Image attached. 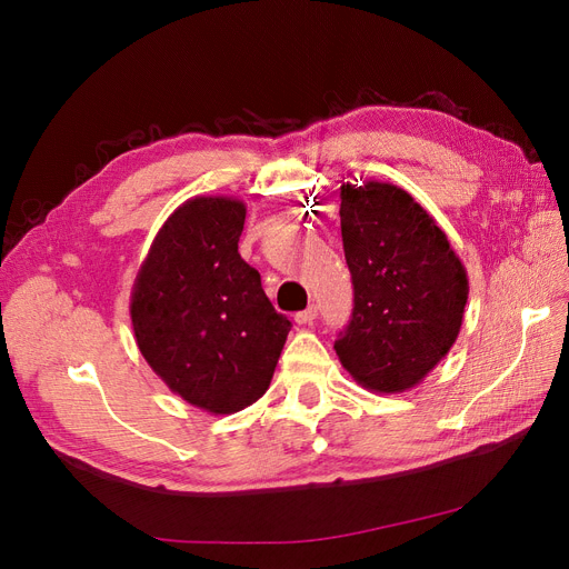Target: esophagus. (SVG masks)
I'll use <instances>...</instances> for the list:
<instances>
[{
    "mask_svg": "<svg viewBox=\"0 0 569 569\" xmlns=\"http://www.w3.org/2000/svg\"><path fill=\"white\" fill-rule=\"evenodd\" d=\"M316 318H318V308H316V306H308L306 311H301V313L295 316V322H297V325H311Z\"/></svg>",
    "mask_w": 569,
    "mask_h": 569,
    "instance_id": "esophagus-1",
    "label": "esophagus"
}]
</instances>
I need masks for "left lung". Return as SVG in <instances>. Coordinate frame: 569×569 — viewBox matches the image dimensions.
I'll list each match as a JSON object with an SVG mask.
<instances>
[{
	"label": "left lung",
	"instance_id": "1",
	"mask_svg": "<svg viewBox=\"0 0 569 569\" xmlns=\"http://www.w3.org/2000/svg\"><path fill=\"white\" fill-rule=\"evenodd\" d=\"M339 197L353 313L335 351L360 387L408 391L456 343L468 272L437 220L406 189L343 182Z\"/></svg>",
	"mask_w": 569,
	"mask_h": 569
}]
</instances>
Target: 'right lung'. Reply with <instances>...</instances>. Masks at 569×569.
<instances>
[{
	"label": "right lung",
	"instance_id": "obj_1",
	"mask_svg": "<svg viewBox=\"0 0 569 569\" xmlns=\"http://www.w3.org/2000/svg\"><path fill=\"white\" fill-rule=\"evenodd\" d=\"M244 218L247 203L232 197L180 203L153 237L130 297L149 368L211 416L261 399L291 327L237 251Z\"/></svg>",
	"mask_w": 569,
	"mask_h": 569
}]
</instances>
